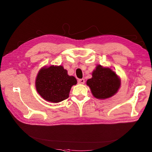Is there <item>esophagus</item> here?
I'll return each mask as SVG.
<instances>
[{"mask_svg":"<svg viewBox=\"0 0 152 152\" xmlns=\"http://www.w3.org/2000/svg\"><path fill=\"white\" fill-rule=\"evenodd\" d=\"M78 82H79V84H84L85 83V80L84 79H79L78 80Z\"/></svg>","mask_w":152,"mask_h":152,"instance_id":"1","label":"esophagus"}]
</instances>
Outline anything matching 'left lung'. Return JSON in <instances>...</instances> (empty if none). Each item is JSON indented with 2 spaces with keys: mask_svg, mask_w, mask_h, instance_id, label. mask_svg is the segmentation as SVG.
I'll use <instances>...</instances> for the list:
<instances>
[{
  "mask_svg": "<svg viewBox=\"0 0 152 152\" xmlns=\"http://www.w3.org/2000/svg\"><path fill=\"white\" fill-rule=\"evenodd\" d=\"M121 79L111 68L98 65L86 84L94 97L104 99L115 94L121 87Z\"/></svg>",
  "mask_w": 152,
  "mask_h": 152,
  "instance_id": "1",
  "label": "left lung"
}]
</instances>
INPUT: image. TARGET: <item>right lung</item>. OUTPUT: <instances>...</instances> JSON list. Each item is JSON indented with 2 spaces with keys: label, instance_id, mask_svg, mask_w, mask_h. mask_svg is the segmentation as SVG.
Instances as JSON below:
<instances>
[{
  "label": "right lung",
  "instance_id": "add662e5",
  "mask_svg": "<svg viewBox=\"0 0 152 152\" xmlns=\"http://www.w3.org/2000/svg\"><path fill=\"white\" fill-rule=\"evenodd\" d=\"M77 82L75 78L68 75L67 70L62 66L52 65L39 70L35 80V87L45 100L58 103L69 97L72 87Z\"/></svg>",
  "mask_w": 152,
  "mask_h": 152
}]
</instances>
